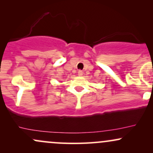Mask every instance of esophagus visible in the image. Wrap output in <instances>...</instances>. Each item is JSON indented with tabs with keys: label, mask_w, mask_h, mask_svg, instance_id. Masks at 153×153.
Masks as SVG:
<instances>
[{
	"label": "esophagus",
	"mask_w": 153,
	"mask_h": 153,
	"mask_svg": "<svg viewBox=\"0 0 153 153\" xmlns=\"http://www.w3.org/2000/svg\"><path fill=\"white\" fill-rule=\"evenodd\" d=\"M78 75H79V76H82V71H79L78 72Z\"/></svg>",
	"instance_id": "obj_1"
}]
</instances>
